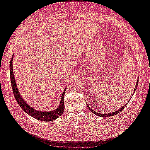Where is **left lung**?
<instances>
[{
	"label": "left lung",
	"instance_id": "1",
	"mask_svg": "<svg viewBox=\"0 0 150 150\" xmlns=\"http://www.w3.org/2000/svg\"><path fill=\"white\" fill-rule=\"evenodd\" d=\"M138 81H139V79H137V83H136V85H135V87H134V92H133V93H134L135 91L137 90V86H138ZM128 102H129V101H128ZM128 102L127 103H126V104H125V105L124 106H122L121 108L119 109V110H117V111H115V112H108V113H106V114H101V113H99V112H96V111H94L93 110H92V109L89 106V105H88V104H87V106H88V108H89V110H91V112H93L94 115H97V116H101V117H110V116H115V115H117V113L120 112H121V111L122 110H123V109H124V108L126 107V106L127 105V104H128Z\"/></svg>",
	"mask_w": 150,
	"mask_h": 150
}]
</instances>
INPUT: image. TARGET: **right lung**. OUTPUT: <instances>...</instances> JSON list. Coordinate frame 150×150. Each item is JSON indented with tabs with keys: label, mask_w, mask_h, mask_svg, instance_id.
I'll list each match as a JSON object with an SVG mask.
<instances>
[{
	"label": "right lung",
	"mask_w": 150,
	"mask_h": 150,
	"mask_svg": "<svg viewBox=\"0 0 150 150\" xmlns=\"http://www.w3.org/2000/svg\"><path fill=\"white\" fill-rule=\"evenodd\" d=\"M13 55L12 57L11 63H10V76H11V85L13 90V94H14V97L17 101L18 104H19L21 108L26 113H28L30 116H33L34 118L38 120L39 121H52L56 120L57 117H59L61 115H62L63 112L64 110V94L66 90V88L64 89V91L62 94L61 101L59 104V106L55 109V110L52 111H38L36 110L35 108L30 106L29 104H28L24 98L22 97L21 94L19 89H18L17 86L16 84V81L15 79L14 74H13Z\"/></svg>",
	"instance_id": "obj_1"
}]
</instances>
